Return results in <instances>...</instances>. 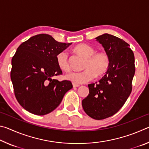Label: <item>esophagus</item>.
<instances>
[{"instance_id":"esophagus-1","label":"esophagus","mask_w":149,"mask_h":149,"mask_svg":"<svg viewBox=\"0 0 149 149\" xmlns=\"http://www.w3.org/2000/svg\"><path fill=\"white\" fill-rule=\"evenodd\" d=\"M79 86H80V85L79 84H74V83H73V87H79Z\"/></svg>"}]
</instances>
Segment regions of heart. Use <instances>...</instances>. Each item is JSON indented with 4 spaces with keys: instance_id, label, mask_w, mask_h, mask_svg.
Returning <instances> with one entry per match:
<instances>
[{
    "instance_id": "obj_1",
    "label": "heart",
    "mask_w": 149,
    "mask_h": 149,
    "mask_svg": "<svg viewBox=\"0 0 149 149\" xmlns=\"http://www.w3.org/2000/svg\"><path fill=\"white\" fill-rule=\"evenodd\" d=\"M74 51L85 58L81 72H70L65 75V78L76 84H81L89 81L96 76L104 75L109 68L110 58L105 50L95 52V50L90 45L85 43L77 45ZM56 62L63 71L70 70L68 54L63 50L56 55Z\"/></svg>"
}]
</instances>
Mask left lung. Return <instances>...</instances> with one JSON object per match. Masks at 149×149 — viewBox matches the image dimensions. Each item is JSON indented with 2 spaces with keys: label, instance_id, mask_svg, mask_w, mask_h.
Here are the masks:
<instances>
[{
  "label": "left lung",
  "instance_id": "8db88e82",
  "mask_svg": "<svg viewBox=\"0 0 149 149\" xmlns=\"http://www.w3.org/2000/svg\"><path fill=\"white\" fill-rule=\"evenodd\" d=\"M110 58V64L99 82L88 85L89 93L82 100L85 113L95 120H103L118 112L132 90L135 57L130 45L112 35L96 37Z\"/></svg>",
  "mask_w": 149,
  "mask_h": 149
}]
</instances>
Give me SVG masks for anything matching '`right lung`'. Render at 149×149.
<instances>
[{
  "mask_svg": "<svg viewBox=\"0 0 149 149\" xmlns=\"http://www.w3.org/2000/svg\"><path fill=\"white\" fill-rule=\"evenodd\" d=\"M72 42L56 41L47 34L31 37L17 49L12 59L10 77L15 97L25 110L42 116L58 107L71 81H59L53 77L62 74L56 55Z\"/></svg>",
  "mask_w": 149,
  "mask_h": 149,
  "instance_id": "1",
  "label": "right lung"
}]
</instances>
